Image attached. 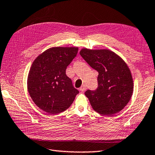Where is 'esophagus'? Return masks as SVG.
I'll return each mask as SVG.
<instances>
[{"label":"esophagus","mask_w":155,"mask_h":155,"mask_svg":"<svg viewBox=\"0 0 155 155\" xmlns=\"http://www.w3.org/2000/svg\"><path fill=\"white\" fill-rule=\"evenodd\" d=\"M79 89H80V91H85V90L87 89V87H86L85 85H83L82 86L80 87Z\"/></svg>","instance_id":"obj_1"}]
</instances>
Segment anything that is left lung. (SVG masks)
I'll return each instance as SVG.
<instances>
[{
  "instance_id": "8db88e82",
  "label": "left lung",
  "mask_w": 155,
  "mask_h": 155,
  "mask_svg": "<svg viewBox=\"0 0 155 155\" xmlns=\"http://www.w3.org/2000/svg\"><path fill=\"white\" fill-rule=\"evenodd\" d=\"M80 55L99 73L98 87L85 94L93 109L102 115L111 116L125 108L134 91L132 75L125 61L108 49L83 48Z\"/></svg>"
}]
</instances>
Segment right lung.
I'll return each mask as SVG.
<instances>
[{"label":"right lung","instance_id":"1","mask_svg":"<svg viewBox=\"0 0 155 155\" xmlns=\"http://www.w3.org/2000/svg\"><path fill=\"white\" fill-rule=\"evenodd\" d=\"M78 47H55L45 51L33 61L28 76V91L39 108L51 114L66 110L79 91L66 74Z\"/></svg>","mask_w":155,"mask_h":155}]
</instances>
